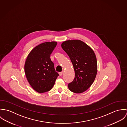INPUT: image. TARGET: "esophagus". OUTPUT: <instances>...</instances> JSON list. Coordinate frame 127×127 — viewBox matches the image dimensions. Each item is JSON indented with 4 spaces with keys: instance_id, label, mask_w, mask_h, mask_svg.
Segmentation results:
<instances>
[{
    "instance_id": "1",
    "label": "esophagus",
    "mask_w": 127,
    "mask_h": 127,
    "mask_svg": "<svg viewBox=\"0 0 127 127\" xmlns=\"http://www.w3.org/2000/svg\"><path fill=\"white\" fill-rule=\"evenodd\" d=\"M63 72H59V75H60V76H62V75H63Z\"/></svg>"
}]
</instances>
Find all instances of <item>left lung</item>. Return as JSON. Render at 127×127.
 I'll return each instance as SVG.
<instances>
[{"instance_id":"left-lung-1","label":"left lung","mask_w":127,"mask_h":127,"mask_svg":"<svg viewBox=\"0 0 127 127\" xmlns=\"http://www.w3.org/2000/svg\"><path fill=\"white\" fill-rule=\"evenodd\" d=\"M61 46L69 57L75 71L74 79L68 85L69 90L76 93L87 91L97 72V59L93 50L80 40H66Z\"/></svg>"}]
</instances>
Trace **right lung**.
Listing matches in <instances>:
<instances>
[{
  "label": "right lung",
  "mask_w": 127,
  "mask_h": 127,
  "mask_svg": "<svg viewBox=\"0 0 127 127\" xmlns=\"http://www.w3.org/2000/svg\"><path fill=\"white\" fill-rule=\"evenodd\" d=\"M57 42L42 43L33 48L28 54L24 65L26 78L32 88L38 93L50 91L59 74L50 59Z\"/></svg>",
  "instance_id": "right-lung-1"
}]
</instances>
